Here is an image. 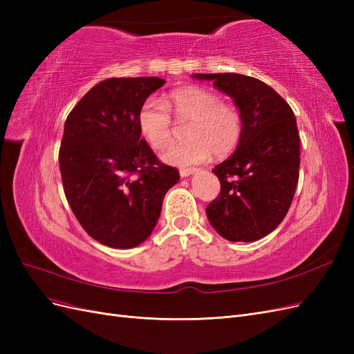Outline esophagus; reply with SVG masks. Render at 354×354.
Wrapping results in <instances>:
<instances>
[{"label": "esophagus", "instance_id": "obj_1", "mask_svg": "<svg viewBox=\"0 0 354 354\" xmlns=\"http://www.w3.org/2000/svg\"><path fill=\"white\" fill-rule=\"evenodd\" d=\"M195 168H183V169H180V176L181 177H189L190 174H194L195 173Z\"/></svg>", "mask_w": 354, "mask_h": 354}]
</instances>
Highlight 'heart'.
<instances>
[{"mask_svg": "<svg viewBox=\"0 0 354 354\" xmlns=\"http://www.w3.org/2000/svg\"><path fill=\"white\" fill-rule=\"evenodd\" d=\"M174 118L178 125H190L187 143L171 147L164 159L174 165H194L211 153L226 158L238 147L243 133V118L236 106L223 103L217 93L189 87L171 93L164 106L146 102L138 112V130L155 151H164L174 137Z\"/></svg>", "mask_w": 354, "mask_h": 354, "instance_id": "1", "label": "heart"}]
</instances>
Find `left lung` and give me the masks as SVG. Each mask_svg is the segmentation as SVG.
Here are the masks:
<instances>
[{
  "instance_id": "1",
  "label": "left lung",
  "mask_w": 354,
  "mask_h": 354,
  "mask_svg": "<svg viewBox=\"0 0 354 354\" xmlns=\"http://www.w3.org/2000/svg\"><path fill=\"white\" fill-rule=\"evenodd\" d=\"M234 100L243 133L227 160L214 167L218 196L207 217L230 242H254L273 232L291 207L299 177V136L294 112L263 81L241 73H196Z\"/></svg>"
}]
</instances>
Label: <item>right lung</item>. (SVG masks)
I'll return each instance as SVG.
<instances>
[{
    "label": "right lung",
    "instance_id": "1",
    "mask_svg": "<svg viewBox=\"0 0 354 354\" xmlns=\"http://www.w3.org/2000/svg\"><path fill=\"white\" fill-rule=\"evenodd\" d=\"M164 82L108 78L66 118L59 151L63 190L82 229L111 248H134L149 238L180 178L138 130V112Z\"/></svg>",
    "mask_w": 354,
    "mask_h": 354
}]
</instances>
